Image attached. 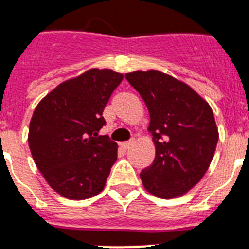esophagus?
Returning a JSON list of instances; mask_svg holds the SVG:
<instances>
[{
	"instance_id": "1",
	"label": "esophagus",
	"mask_w": 249,
	"mask_h": 249,
	"mask_svg": "<svg viewBox=\"0 0 249 249\" xmlns=\"http://www.w3.org/2000/svg\"><path fill=\"white\" fill-rule=\"evenodd\" d=\"M134 144V139H130L129 142H124V143H121V147L124 148V149H129Z\"/></svg>"
}]
</instances>
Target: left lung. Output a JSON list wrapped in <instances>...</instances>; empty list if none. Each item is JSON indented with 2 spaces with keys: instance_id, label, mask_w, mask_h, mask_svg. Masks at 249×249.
<instances>
[{
  "instance_id": "obj_1",
  "label": "left lung",
  "mask_w": 249,
  "mask_h": 249,
  "mask_svg": "<svg viewBox=\"0 0 249 249\" xmlns=\"http://www.w3.org/2000/svg\"><path fill=\"white\" fill-rule=\"evenodd\" d=\"M148 107L156 158L141 172L144 189L160 199L191 190L208 171L219 133L208 102L189 85L160 71L126 73Z\"/></svg>"
}]
</instances>
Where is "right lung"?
Here are the masks:
<instances>
[{"label":"right lung","instance_id":"right-lung-1","mask_svg":"<svg viewBox=\"0 0 249 249\" xmlns=\"http://www.w3.org/2000/svg\"><path fill=\"white\" fill-rule=\"evenodd\" d=\"M123 77L92 68L60 83L35 107L28 138L31 156L63 197L89 199L105 187L118 144L99 131L106 124L104 108Z\"/></svg>","mask_w":249,"mask_h":249}]
</instances>
